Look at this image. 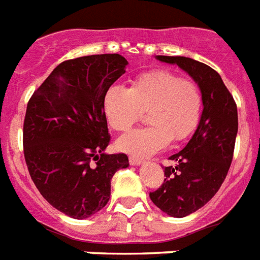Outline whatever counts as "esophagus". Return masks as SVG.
I'll use <instances>...</instances> for the list:
<instances>
[{"label":"esophagus","instance_id":"esophagus-1","mask_svg":"<svg viewBox=\"0 0 260 260\" xmlns=\"http://www.w3.org/2000/svg\"><path fill=\"white\" fill-rule=\"evenodd\" d=\"M128 162H130V165L137 166V165H141V164H142V159L137 158V157H128Z\"/></svg>","mask_w":260,"mask_h":260}]
</instances>
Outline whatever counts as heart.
<instances>
[{
    "mask_svg": "<svg viewBox=\"0 0 260 260\" xmlns=\"http://www.w3.org/2000/svg\"><path fill=\"white\" fill-rule=\"evenodd\" d=\"M203 105L199 83L162 68L137 75L127 90L110 87L103 98V111L114 132H128L146 113L150 124L117 143L119 150L138 157L162 150L170 141L188 140L200 123Z\"/></svg>",
    "mask_w": 260,
    "mask_h": 260,
    "instance_id": "1",
    "label": "heart"
}]
</instances>
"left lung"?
Instances as JSON below:
<instances>
[{"mask_svg":"<svg viewBox=\"0 0 260 260\" xmlns=\"http://www.w3.org/2000/svg\"><path fill=\"white\" fill-rule=\"evenodd\" d=\"M157 59L185 70L199 83L204 99L192 140L181 151L170 155L176 166H165L162 185L149 193L162 212L184 217L204 207L227 177L238 134V109L220 75L209 66L182 56Z\"/></svg>","mask_w":260,"mask_h":260,"instance_id":"1","label":"left lung"}]
</instances>
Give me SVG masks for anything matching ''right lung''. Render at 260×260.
<instances>
[{
	"instance_id": "1",
	"label": "right lung",
	"mask_w": 260,
	"mask_h": 260,
	"mask_svg": "<svg viewBox=\"0 0 260 260\" xmlns=\"http://www.w3.org/2000/svg\"><path fill=\"white\" fill-rule=\"evenodd\" d=\"M126 64L118 53L66 60L26 106L22 145L30 178L52 207L74 219L101 211L113 176L128 166L124 153H103L111 140L103 98Z\"/></svg>"
}]
</instances>
